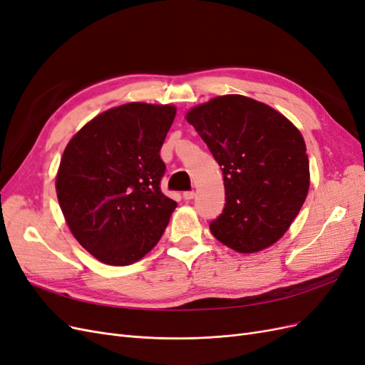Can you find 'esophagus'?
Listing matches in <instances>:
<instances>
[{
    "label": "esophagus",
    "mask_w": 365,
    "mask_h": 365,
    "mask_svg": "<svg viewBox=\"0 0 365 365\" xmlns=\"http://www.w3.org/2000/svg\"><path fill=\"white\" fill-rule=\"evenodd\" d=\"M182 197H184L185 201H190V200H193V197H195V192H193V190L184 192V193H182Z\"/></svg>",
    "instance_id": "obj_1"
}]
</instances>
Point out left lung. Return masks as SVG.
I'll return each instance as SVG.
<instances>
[{
    "mask_svg": "<svg viewBox=\"0 0 365 365\" xmlns=\"http://www.w3.org/2000/svg\"><path fill=\"white\" fill-rule=\"evenodd\" d=\"M185 118L222 168L225 207L210 222L212 235L244 254L271 247L307 196L300 130L271 106L239 94L212 98Z\"/></svg>",
    "mask_w": 365,
    "mask_h": 365,
    "instance_id": "obj_1",
    "label": "left lung"
}]
</instances>
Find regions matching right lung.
<instances>
[{
    "label": "right lung",
    "instance_id": "right-lung-1",
    "mask_svg": "<svg viewBox=\"0 0 365 365\" xmlns=\"http://www.w3.org/2000/svg\"><path fill=\"white\" fill-rule=\"evenodd\" d=\"M172 105L126 103L86 123L63 150L56 192L77 242L106 264H130L158 244L176 202L161 192L160 150Z\"/></svg>",
    "mask_w": 365,
    "mask_h": 365
}]
</instances>
